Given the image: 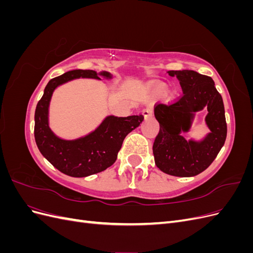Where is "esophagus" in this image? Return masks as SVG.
<instances>
[{
    "label": "esophagus",
    "mask_w": 253,
    "mask_h": 253,
    "mask_svg": "<svg viewBox=\"0 0 253 253\" xmlns=\"http://www.w3.org/2000/svg\"><path fill=\"white\" fill-rule=\"evenodd\" d=\"M152 114H153V111H152V109H150V108L145 109V110L142 112V115L144 116V118H150V117L152 116Z\"/></svg>",
    "instance_id": "esophagus-1"
}]
</instances>
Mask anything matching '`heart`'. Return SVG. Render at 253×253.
Wrapping results in <instances>:
<instances>
[{"mask_svg": "<svg viewBox=\"0 0 253 253\" xmlns=\"http://www.w3.org/2000/svg\"><path fill=\"white\" fill-rule=\"evenodd\" d=\"M157 89H158L159 91H164V90L166 89V85H164V84H162V85H159V86L157 87Z\"/></svg>", "mask_w": 253, "mask_h": 253, "instance_id": "1", "label": "heart"}]
</instances>
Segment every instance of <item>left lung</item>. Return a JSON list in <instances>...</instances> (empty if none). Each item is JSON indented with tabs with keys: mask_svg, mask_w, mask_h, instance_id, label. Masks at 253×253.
<instances>
[{
	"mask_svg": "<svg viewBox=\"0 0 253 253\" xmlns=\"http://www.w3.org/2000/svg\"><path fill=\"white\" fill-rule=\"evenodd\" d=\"M167 73L178 79L182 94L168 104H155L154 114L160 128L153 153L160 171L190 177L205 171L223 148L227 137L224 102L209 76L189 70ZM205 106L209 110L206 122L211 133L202 143L187 142L182 133L188 130L193 113Z\"/></svg>",
	"mask_w": 253,
	"mask_h": 253,
	"instance_id": "8db88e82",
	"label": "left lung"
}]
</instances>
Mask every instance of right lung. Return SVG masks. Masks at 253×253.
<instances>
[{
    "instance_id": "right-lung-1",
    "label": "right lung",
    "mask_w": 253,
    "mask_h": 253,
    "mask_svg": "<svg viewBox=\"0 0 253 253\" xmlns=\"http://www.w3.org/2000/svg\"><path fill=\"white\" fill-rule=\"evenodd\" d=\"M111 78L106 72L100 73ZM84 77L99 79L95 71L74 70L52 78L44 89L35 112V139L41 154L57 169L73 177H85L102 172L117 159L122 142L128 133L138 126L143 115L127 117L109 116L96 131L77 140H62L48 126V104L52 91L70 80Z\"/></svg>"
}]
</instances>
